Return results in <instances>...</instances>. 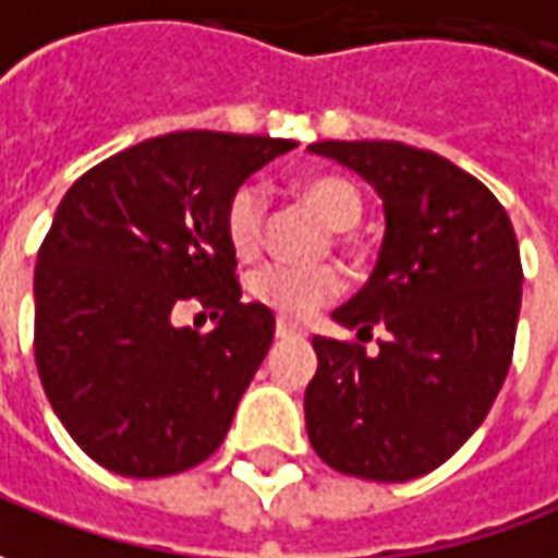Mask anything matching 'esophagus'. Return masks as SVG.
I'll return each mask as SVG.
<instances>
[{
  "instance_id": "1",
  "label": "esophagus",
  "mask_w": 558,
  "mask_h": 558,
  "mask_svg": "<svg viewBox=\"0 0 558 558\" xmlns=\"http://www.w3.org/2000/svg\"><path fill=\"white\" fill-rule=\"evenodd\" d=\"M276 337H279V340H286V337H303V330L294 328V325H288L286 318H279V322H276Z\"/></svg>"
}]
</instances>
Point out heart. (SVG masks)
<instances>
[{"instance_id": "obj_1", "label": "heart", "mask_w": 558, "mask_h": 558, "mask_svg": "<svg viewBox=\"0 0 558 558\" xmlns=\"http://www.w3.org/2000/svg\"><path fill=\"white\" fill-rule=\"evenodd\" d=\"M294 194L313 206L333 230H349L364 213L359 187L340 175H310L294 184ZM264 221H267V194L257 182L242 184L233 191L225 209V236L240 260H255L264 248ZM340 242H349L343 236ZM343 276L330 264L318 267H291L267 264L252 276V298L272 310L286 322H303L316 316L322 306L343 294Z\"/></svg>"}]
</instances>
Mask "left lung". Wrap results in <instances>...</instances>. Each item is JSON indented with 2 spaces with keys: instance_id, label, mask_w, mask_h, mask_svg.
I'll list each match as a JSON object with an SVG mask.
<instances>
[{
  "instance_id": "8db88e82",
  "label": "left lung",
  "mask_w": 558,
  "mask_h": 558,
  "mask_svg": "<svg viewBox=\"0 0 558 558\" xmlns=\"http://www.w3.org/2000/svg\"><path fill=\"white\" fill-rule=\"evenodd\" d=\"M374 184L386 236L367 286L333 318L389 330L374 359L359 340L313 337L306 434L349 477L403 483L447 462L505 386L522 298L517 233L486 184L403 142H316Z\"/></svg>"
}]
</instances>
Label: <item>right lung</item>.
<instances>
[{
  "label": "right lung",
  "instance_id": "right-lung-1",
  "mask_svg": "<svg viewBox=\"0 0 558 558\" xmlns=\"http://www.w3.org/2000/svg\"><path fill=\"white\" fill-rule=\"evenodd\" d=\"M298 142L182 130L87 169L36 264V367L53 413L96 464L169 477L221 447L276 318L242 303L225 236L233 191ZM184 302L215 331L175 329Z\"/></svg>",
  "mask_w": 558,
  "mask_h": 558
}]
</instances>
